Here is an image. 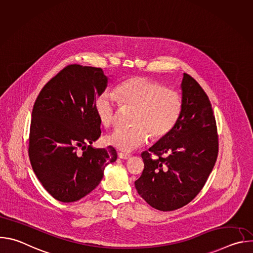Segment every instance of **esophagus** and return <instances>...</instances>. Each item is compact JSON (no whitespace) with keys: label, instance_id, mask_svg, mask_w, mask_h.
Listing matches in <instances>:
<instances>
[{"label":"esophagus","instance_id":"1","mask_svg":"<svg viewBox=\"0 0 253 253\" xmlns=\"http://www.w3.org/2000/svg\"><path fill=\"white\" fill-rule=\"evenodd\" d=\"M118 156H119V158H121V159H128L131 155H130V154H127V153L119 152V153H118Z\"/></svg>","mask_w":253,"mask_h":253}]
</instances>
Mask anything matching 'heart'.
Returning a JSON list of instances; mask_svg holds the SVG:
<instances>
[{
    "label": "heart",
    "mask_w": 253,
    "mask_h": 253,
    "mask_svg": "<svg viewBox=\"0 0 253 253\" xmlns=\"http://www.w3.org/2000/svg\"><path fill=\"white\" fill-rule=\"evenodd\" d=\"M122 107L135 109L130 128H118L106 137L109 145L130 152L148 142L166 138L176 127L183 110V100L174 90L146 77L125 79L114 90ZM93 109L104 127L114 125L120 107L110 93L96 96Z\"/></svg>",
    "instance_id": "1"
}]
</instances>
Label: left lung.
Returning a JSON list of instances; mask_svg holds the SVG:
<instances>
[{"label": "left lung", "mask_w": 253, "mask_h": 253, "mask_svg": "<svg viewBox=\"0 0 253 253\" xmlns=\"http://www.w3.org/2000/svg\"><path fill=\"white\" fill-rule=\"evenodd\" d=\"M181 89V118L166 138L141 154L144 169L135 181L139 195L161 211L176 210L192 201L218 155L217 127L208 96L186 73Z\"/></svg>", "instance_id": "1"}]
</instances>
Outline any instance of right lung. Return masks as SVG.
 Returning <instances> with one entry per match:
<instances>
[{"label": "right lung", "instance_id": "1", "mask_svg": "<svg viewBox=\"0 0 253 253\" xmlns=\"http://www.w3.org/2000/svg\"><path fill=\"white\" fill-rule=\"evenodd\" d=\"M107 84L101 68L68 65L35 101L29 157L44 188L59 201L74 202L89 194L105 167L117 159L112 146L92 147L101 135L93 103Z\"/></svg>", "mask_w": 253, "mask_h": 253}]
</instances>
